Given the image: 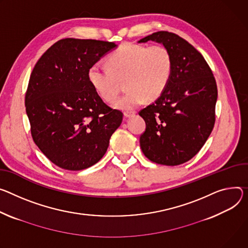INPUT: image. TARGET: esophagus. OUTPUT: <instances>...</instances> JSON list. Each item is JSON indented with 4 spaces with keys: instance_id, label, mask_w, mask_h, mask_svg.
I'll use <instances>...</instances> for the list:
<instances>
[{
    "instance_id": "1",
    "label": "esophagus",
    "mask_w": 248,
    "mask_h": 248,
    "mask_svg": "<svg viewBox=\"0 0 248 248\" xmlns=\"http://www.w3.org/2000/svg\"><path fill=\"white\" fill-rule=\"evenodd\" d=\"M134 115H136V112H134V111H124V118H126V119H129V118L133 117Z\"/></svg>"
}]
</instances>
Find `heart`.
<instances>
[{
    "instance_id": "b5f03b06",
    "label": "heart",
    "mask_w": 248,
    "mask_h": 248,
    "mask_svg": "<svg viewBox=\"0 0 248 248\" xmlns=\"http://www.w3.org/2000/svg\"><path fill=\"white\" fill-rule=\"evenodd\" d=\"M108 66L95 63L88 70V80L95 92L106 102L111 103L119 94L118 79H124L127 92L115 107L131 110L147 100H155L166 89L173 70V58L164 46L146 47L124 43L108 59Z\"/></svg>"
}]
</instances>
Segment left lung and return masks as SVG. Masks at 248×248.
<instances>
[{
    "label": "left lung",
    "mask_w": 248,
    "mask_h": 248,
    "mask_svg": "<svg viewBox=\"0 0 248 248\" xmlns=\"http://www.w3.org/2000/svg\"><path fill=\"white\" fill-rule=\"evenodd\" d=\"M149 40L170 50L173 70L161 96L140 111L146 124L140 148L152 162L180 165L200 151L214 128L217 83L205 58L184 38L157 31L139 43Z\"/></svg>",
    "instance_id": "left-lung-1"
}]
</instances>
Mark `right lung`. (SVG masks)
I'll return each instance as SVG.
<instances>
[{"mask_svg":"<svg viewBox=\"0 0 248 248\" xmlns=\"http://www.w3.org/2000/svg\"><path fill=\"white\" fill-rule=\"evenodd\" d=\"M114 42L65 38L36 62L26 94L33 141L60 168L78 171L105 155L123 112L107 106L88 80V70L117 48Z\"/></svg>","mask_w":248,"mask_h":248,"instance_id":"add662e5","label":"right lung"}]
</instances>
